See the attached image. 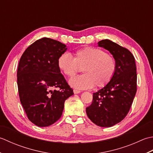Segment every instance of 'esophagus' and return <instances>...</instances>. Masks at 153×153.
Here are the masks:
<instances>
[{
	"label": "esophagus",
	"instance_id": "1",
	"mask_svg": "<svg viewBox=\"0 0 153 153\" xmlns=\"http://www.w3.org/2000/svg\"><path fill=\"white\" fill-rule=\"evenodd\" d=\"M73 92H74V94H79V93L81 92L80 90H76V89H74V90H73Z\"/></svg>",
	"mask_w": 153,
	"mask_h": 153
}]
</instances>
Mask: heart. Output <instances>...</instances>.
Here are the masks:
<instances>
[{"label":"heart","mask_w":153,"mask_h":153,"mask_svg":"<svg viewBox=\"0 0 153 153\" xmlns=\"http://www.w3.org/2000/svg\"><path fill=\"white\" fill-rule=\"evenodd\" d=\"M57 65L68 77H72L83 67L84 74L72 78L70 85L78 89L97 88L106 86L113 79L117 65L113 56L101 49L86 47L77 50L74 57L68 53L59 56Z\"/></svg>","instance_id":"1"}]
</instances>
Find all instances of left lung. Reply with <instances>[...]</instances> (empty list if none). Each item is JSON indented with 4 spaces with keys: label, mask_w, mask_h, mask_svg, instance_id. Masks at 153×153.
Listing matches in <instances>:
<instances>
[{
    "label": "left lung",
    "mask_w": 153,
    "mask_h": 153,
    "mask_svg": "<svg viewBox=\"0 0 153 153\" xmlns=\"http://www.w3.org/2000/svg\"><path fill=\"white\" fill-rule=\"evenodd\" d=\"M98 46L113 55L116 71L106 86L93 93L92 102L86 111L93 123L108 127L120 123L128 114L137 92V69L135 57L127 49L109 39L100 41Z\"/></svg>",
    "instance_id": "obj_1"
}]
</instances>
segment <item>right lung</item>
<instances>
[{
	"label": "right lung",
	"instance_id": "right-lung-1",
	"mask_svg": "<svg viewBox=\"0 0 153 153\" xmlns=\"http://www.w3.org/2000/svg\"><path fill=\"white\" fill-rule=\"evenodd\" d=\"M66 45L43 37L27 48L17 71L20 102L29 120L39 127H48L62 116L66 100L74 94L57 65ZM53 88L59 89L53 91Z\"/></svg>",
	"mask_w": 153,
	"mask_h": 153
}]
</instances>
